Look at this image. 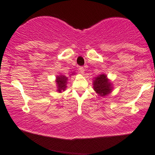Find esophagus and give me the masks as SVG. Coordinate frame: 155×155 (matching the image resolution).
Segmentation results:
<instances>
[{
	"label": "esophagus",
	"mask_w": 155,
	"mask_h": 155,
	"mask_svg": "<svg viewBox=\"0 0 155 155\" xmlns=\"http://www.w3.org/2000/svg\"><path fill=\"white\" fill-rule=\"evenodd\" d=\"M79 72H81V74H84V72H85V69L83 67H79Z\"/></svg>",
	"instance_id": "34e87169"
}]
</instances>
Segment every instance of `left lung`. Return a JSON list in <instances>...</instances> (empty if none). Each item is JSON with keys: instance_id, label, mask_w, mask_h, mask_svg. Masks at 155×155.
<instances>
[{"instance_id": "left-lung-1", "label": "left lung", "mask_w": 155, "mask_h": 155, "mask_svg": "<svg viewBox=\"0 0 155 155\" xmlns=\"http://www.w3.org/2000/svg\"><path fill=\"white\" fill-rule=\"evenodd\" d=\"M94 91L101 96H105L112 91V85L105 74H101L95 78L93 83Z\"/></svg>"}]
</instances>
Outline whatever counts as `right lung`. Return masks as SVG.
<instances>
[{
    "instance_id": "right-lung-1",
    "label": "right lung",
    "mask_w": 155,
    "mask_h": 155,
    "mask_svg": "<svg viewBox=\"0 0 155 155\" xmlns=\"http://www.w3.org/2000/svg\"><path fill=\"white\" fill-rule=\"evenodd\" d=\"M67 78L65 75H59L56 77V83L57 85V91L61 93V91H64L65 88H67Z\"/></svg>"
}]
</instances>
